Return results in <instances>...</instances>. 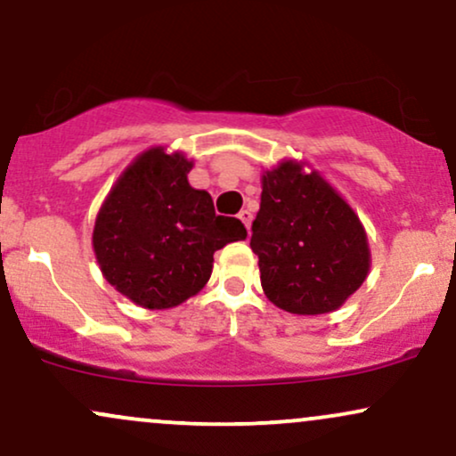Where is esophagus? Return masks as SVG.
<instances>
[{
    "instance_id": "obj_1",
    "label": "esophagus",
    "mask_w": 456,
    "mask_h": 456,
    "mask_svg": "<svg viewBox=\"0 0 456 456\" xmlns=\"http://www.w3.org/2000/svg\"><path fill=\"white\" fill-rule=\"evenodd\" d=\"M240 216V221H242L244 224H246V229H248V233H250V223H252V212L250 210H242L238 214Z\"/></svg>"
}]
</instances>
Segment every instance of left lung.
I'll use <instances>...</instances> for the list:
<instances>
[{
    "mask_svg": "<svg viewBox=\"0 0 456 456\" xmlns=\"http://www.w3.org/2000/svg\"><path fill=\"white\" fill-rule=\"evenodd\" d=\"M250 248L267 299L290 314L338 310L370 272L359 216L318 172L282 161L263 174Z\"/></svg>",
    "mask_w": 456,
    "mask_h": 456,
    "instance_id": "1",
    "label": "left lung"
}]
</instances>
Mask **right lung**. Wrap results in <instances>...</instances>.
Wrapping results in <instances>:
<instances>
[{
  "label": "right lung",
  "instance_id": "1",
  "mask_svg": "<svg viewBox=\"0 0 456 456\" xmlns=\"http://www.w3.org/2000/svg\"><path fill=\"white\" fill-rule=\"evenodd\" d=\"M183 152L157 146L120 174L100 208L93 250L106 281L148 310L180 305L210 281L214 252L246 240L242 221L218 216L189 184Z\"/></svg>",
  "mask_w": 456,
  "mask_h": 456
}]
</instances>
